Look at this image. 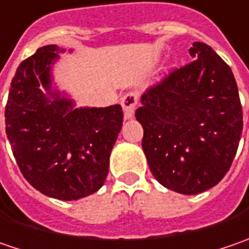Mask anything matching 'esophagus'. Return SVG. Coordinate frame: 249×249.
Wrapping results in <instances>:
<instances>
[{"label": "esophagus", "instance_id": "obj_1", "mask_svg": "<svg viewBox=\"0 0 249 249\" xmlns=\"http://www.w3.org/2000/svg\"><path fill=\"white\" fill-rule=\"evenodd\" d=\"M120 104H122L123 112H124V118L131 119L134 115L136 107H137V104H139V96L134 92L124 93L120 99Z\"/></svg>", "mask_w": 249, "mask_h": 249}]
</instances>
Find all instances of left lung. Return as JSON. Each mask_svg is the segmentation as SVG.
I'll list each match as a JSON object with an SVG mask.
<instances>
[{
	"mask_svg": "<svg viewBox=\"0 0 249 249\" xmlns=\"http://www.w3.org/2000/svg\"><path fill=\"white\" fill-rule=\"evenodd\" d=\"M189 53L192 63L148 88L136 110L151 174L182 195L205 192L224 178L243 133L230 67L206 43L195 42Z\"/></svg>",
	"mask_w": 249,
	"mask_h": 249,
	"instance_id": "1",
	"label": "left lung"
}]
</instances>
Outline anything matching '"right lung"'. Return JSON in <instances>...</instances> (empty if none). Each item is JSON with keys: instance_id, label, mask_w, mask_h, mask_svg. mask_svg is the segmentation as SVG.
Returning <instances> with one entry per match:
<instances>
[{"instance_id": "right-lung-1", "label": "right lung", "mask_w": 249, "mask_h": 249, "mask_svg": "<svg viewBox=\"0 0 249 249\" xmlns=\"http://www.w3.org/2000/svg\"><path fill=\"white\" fill-rule=\"evenodd\" d=\"M63 52L47 44L19 64L5 106V131L35 189L77 200L105 183L123 110L120 105L74 107L72 99L53 88L52 67Z\"/></svg>"}]
</instances>
